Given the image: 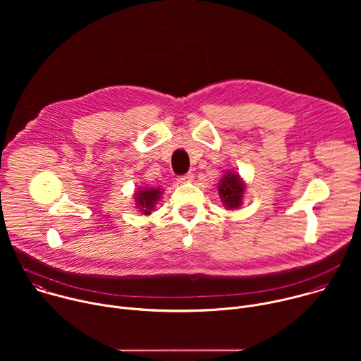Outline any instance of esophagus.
<instances>
[{
	"label": "esophagus",
	"mask_w": 361,
	"mask_h": 361,
	"mask_svg": "<svg viewBox=\"0 0 361 361\" xmlns=\"http://www.w3.org/2000/svg\"><path fill=\"white\" fill-rule=\"evenodd\" d=\"M194 180V174L192 173H187V174H184V176H181L180 178H178V183H190V181H192Z\"/></svg>",
	"instance_id": "obj_1"
}]
</instances>
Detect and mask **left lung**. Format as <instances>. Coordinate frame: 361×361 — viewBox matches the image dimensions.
I'll return each mask as SVG.
<instances>
[{
	"mask_svg": "<svg viewBox=\"0 0 361 361\" xmlns=\"http://www.w3.org/2000/svg\"><path fill=\"white\" fill-rule=\"evenodd\" d=\"M245 190L244 181L240 178L238 173H227L221 180L219 185L220 197L227 209H238L243 201V194Z\"/></svg>",
	"mask_w": 361,
	"mask_h": 361,
	"instance_id": "obj_1",
	"label": "left lung"
}]
</instances>
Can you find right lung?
I'll return each instance as SVG.
<instances>
[{"label":"right lung","instance_id":"add662e5","mask_svg":"<svg viewBox=\"0 0 361 361\" xmlns=\"http://www.w3.org/2000/svg\"><path fill=\"white\" fill-rule=\"evenodd\" d=\"M161 194L160 188H140L135 195V202L144 214H149Z\"/></svg>","mask_w":361,"mask_h":361}]
</instances>
